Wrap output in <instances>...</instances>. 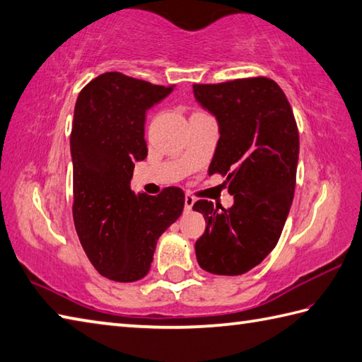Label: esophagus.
<instances>
[{
    "label": "esophagus",
    "mask_w": 362,
    "mask_h": 362,
    "mask_svg": "<svg viewBox=\"0 0 362 362\" xmlns=\"http://www.w3.org/2000/svg\"><path fill=\"white\" fill-rule=\"evenodd\" d=\"M194 202H196L194 197L191 196V194H187V196H185V210H187V211H191V209H193Z\"/></svg>",
    "instance_id": "esophagus-1"
}]
</instances>
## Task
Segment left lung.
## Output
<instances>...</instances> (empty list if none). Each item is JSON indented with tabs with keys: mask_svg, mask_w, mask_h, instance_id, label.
Segmentation results:
<instances>
[{
	"mask_svg": "<svg viewBox=\"0 0 362 362\" xmlns=\"http://www.w3.org/2000/svg\"><path fill=\"white\" fill-rule=\"evenodd\" d=\"M196 102L216 119L219 139L209 174L226 175L230 209L193 205L205 218L194 245L202 270L238 276L259 265L278 243L292 207L300 155L293 111L270 78L194 84Z\"/></svg>",
	"mask_w": 362,
	"mask_h": 362,
	"instance_id": "8db88e82",
	"label": "left lung"
}]
</instances>
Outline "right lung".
I'll return each instance as SVG.
<instances>
[{"mask_svg": "<svg viewBox=\"0 0 362 362\" xmlns=\"http://www.w3.org/2000/svg\"><path fill=\"white\" fill-rule=\"evenodd\" d=\"M171 92L173 86L106 72L76 98L70 134L74 223L90 264L111 281L144 278L160 235L185 205L175 187L158 196L130 189L134 163L147 157L146 112Z\"/></svg>", "mask_w": 362, "mask_h": 362, "instance_id": "obj_1", "label": "right lung"}]
</instances>
